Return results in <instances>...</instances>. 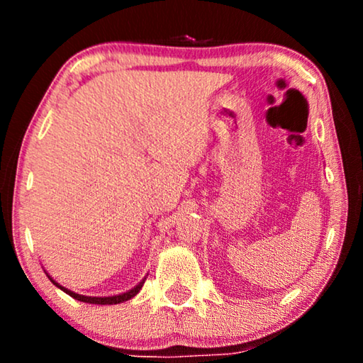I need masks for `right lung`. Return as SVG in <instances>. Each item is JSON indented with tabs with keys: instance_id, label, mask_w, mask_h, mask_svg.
<instances>
[{
	"instance_id": "obj_1",
	"label": "right lung",
	"mask_w": 363,
	"mask_h": 363,
	"mask_svg": "<svg viewBox=\"0 0 363 363\" xmlns=\"http://www.w3.org/2000/svg\"><path fill=\"white\" fill-rule=\"evenodd\" d=\"M44 272H46V271H44ZM46 276L49 277V281H51L54 286L59 287V289L66 292V294H69L71 297H74V299H76V301L87 302V304H99V306L121 304V302H125V301H128V299H132L133 296H137V294H138V291L142 289L143 282H145V279H147V276H145L140 282H138V284H137L135 287H132V289H130V291H127V292H122V294H117V296H104V297H92V296H82V294H77V292H74V291H71V289H67V287H64V286L59 284V282L54 281L52 277L48 274V272H46Z\"/></svg>"
}]
</instances>
